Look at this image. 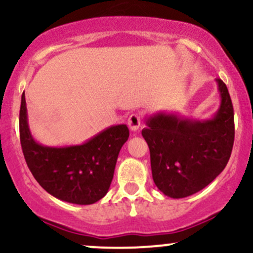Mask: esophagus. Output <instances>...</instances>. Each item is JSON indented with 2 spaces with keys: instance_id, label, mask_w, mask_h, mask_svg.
<instances>
[{
  "instance_id": "esophagus-1",
  "label": "esophagus",
  "mask_w": 253,
  "mask_h": 253,
  "mask_svg": "<svg viewBox=\"0 0 253 253\" xmlns=\"http://www.w3.org/2000/svg\"><path fill=\"white\" fill-rule=\"evenodd\" d=\"M141 125V117L139 114H132L128 118V127L130 130H138Z\"/></svg>"
}]
</instances>
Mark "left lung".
Returning <instances> with one entry per match:
<instances>
[{
  "label": "left lung",
  "instance_id": "8db88e82",
  "mask_svg": "<svg viewBox=\"0 0 253 253\" xmlns=\"http://www.w3.org/2000/svg\"><path fill=\"white\" fill-rule=\"evenodd\" d=\"M220 107L210 120L172 113L150 115L141 130L150 149L153 182L164 195L182 199L202 190L225 169L234 143V113L226 84L216 78Z\"/></svg>",
  "mask_w": 253,
  "mask_h": 253
}]
</instances>
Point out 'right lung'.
I'll use <instances>...</instances> for the list:
<instances>
[{"label":"right lung","instance_id":"1","mask_svg":"<svg viewBox=\"0 0 253 253\" xmlns=\"http://www.w3.org/2000/svg\"><path fill=\"white\" fill-rule=\"evenodd\" d=\"M19 125L26 163L48 194L69 203L91 205L108 193L119 152L129 136L126 125L110 126L81 145L43 146L31 134L25 91Z\"/></svg>","mask_w":253,"mask_h":253}]
</instances>
